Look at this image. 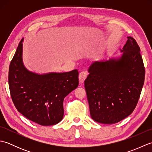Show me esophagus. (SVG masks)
I'll use <instances>...</instances> for the list:
<instances>
[{
    "mask_svg": "<svg viewBox=\"0 0 152 152\" xmlns=\"http://www.w3.org/2000/svg\"><path fill=\"white\" fill-rule=\"evenodd\" d=\"M86 78H87V73L84 72V71H82V72H81L79 74V80H80V82L81 83H83Z\"/></svg>",
    "mask_w": 152,
    "mask_h": 152,
    "instance_id": "34e87169",
    "label": "esophagus"
}]
</instances>
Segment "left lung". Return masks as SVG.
I'll use <instances>...</instances> for the list:
<instances>
[{
  "label": "left lung",
  "instance_id": "obj_1",
  "mask_svg": "<svg viewBox=\"0 0 152 152\" xmlns=\"http://www.w3.org/2000/svg\"><path fill=\"white\" fill-rule=\"evenodd\" d=\"M121 56L91 64L84 82L90 114L104 124H116L131 114L137 104L145 78L140 49L133 37Z\"/></svg>",
  "mask_w": 152,
  "mask_h": 152
}]
</instances>
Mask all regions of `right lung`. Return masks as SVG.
I'll return each mask as SVG.
<instances>
[{"instance_id":"obj_1","label":"right lung","mask_w":152,"mask_h":152,"mask_svg":"<svg viewBox=\"0 0 152 152\" xmlns=\"http://www.w3.org/2000/svg\"><path fill=\"white\" fill-rule=\"evenodd\" d=\"M22 38L9 68L8 83L18 111L43 125H56L63 118V100L78 86V70L63 73L37 74L23 62Z\"/></svg>"}]
</instances>
